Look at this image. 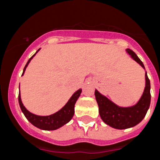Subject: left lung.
Segmentation results:
<instances>
[{"mask_svg": "<svg viewBox=\"0 0 160 160\" xmlns=\"http://www.w3.org/2000/svg\"><path fill=\"white\" fill-rule=\"evenodd\" d=\"M126 51L137 61L142 68H145L142 61L134 51L127 49ZM96 102L99 106V113L101 119L107 125L116 129H126L132 128L142 121L146 116L150 104V82L146 72V87L139 101L131 107H119L109 101L100 92L95 91Z\"/></svg>", "mask_w": 160, "mask_h": 160, "instance_id": "left-lung-1", "label": "left lung"}]
</instances>
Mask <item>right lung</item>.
I'll return each instance as SVG.
<instances>
[{"instance_id":"1","label":"right lung","mask_w":160,"mask_h":160,"mask_svg":"<svg viewBox=\"0 0 160 160\" xmlns=\"http://www.w3.org/2000/svg\"><path fill=\"white\" fill-rule=\"evenodd\" d=\"M39 50H38V51ZM38 51L36 53H38ZM34 54L27 62V64L25 65L24 68H23V74L24 73V71L27 68L28 64H29V62L31 61V59L33 58ZM22 74V75H23ZM82 89L78 90L77 92L73 93L71 98L68 100V101L66 103V105H64L61 109H59V111L56 113L51 114L49 116H39L36 115L34 113H32L28 110L24 106H23L22 101H21L20 97V92L18 93V104L20 106V109L22 112L23 113L24 116L26 117L28 121L31 122L33 126L37 127L38 128L42 129V130L47 131H51L55 130V129L59 128L60 127L64 126L67 122H68L72 119V116L74 114V105L77 100L78 99L79 96L81 94Z\"/></svg>"}]
</instances>
